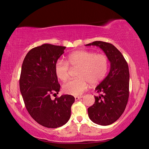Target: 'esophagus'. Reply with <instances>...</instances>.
<instances>
[{
  "mask_svg": "<svg viewBox=\"0 0 149 149\" xmlns=\"http://www.w3.org/2000/svg\"><path fill=\"white\" fill-rule=\"evenodd\" d=\"M81 98H82L81 96V97H75V101H77V100H79L80 99H81Z\"/></svg>",
  "mask_w": 149,
  "mask_h": 149,
  "instance_id": "obj_1",
  "label": "esophagus"
}]
</instances>
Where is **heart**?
Segmentation results:
<instances>
[{"instance_id": "b5f03b06", "label": "heart", "mask_w": 149, "mask_h": 149, "mask_svg": "<svg viewBox=\"0 0 149 149\" xmlns=\"http://www.w3.org/2000/svg\"><path fill=\"white\" fill-rule=\"evenodd\" d=\"M69 64L78 67L77 77L63 86V92L74 96H79L86 90L88 83L96 84L102 81L108 70V60L102 54H95L88 50H77L68 56L67 61L59 59L56 63V76L61 81L69 78Z\"/></svg>"}]
</instances>
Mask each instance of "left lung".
<instances>
[{
    "instance_id": "1",
    "label": "left lung",
    "mask_w": 149,
    "mask_h": 149,
    "mask_svg": "<svg viewBox=\"0 0 149 149\" xmlns=\"http://www.w3.org/2000/svg\"><path fill=\"white\" fill-rule=\"evenodd\" d=\"M99 47L110 62V70L98 85L95 103L88 107L89 118L93 122L108 125L118 120L127 106L129 96V71L127 61L122 53L112 44L95 41L86 46Z\"/></svg>"
}]
</instances>
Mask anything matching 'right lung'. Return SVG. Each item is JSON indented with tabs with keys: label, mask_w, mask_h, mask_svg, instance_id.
<instances>
[{
	"label": "right lung",
	"mask_w": 149,
	"mask_h": 149,
	"mask_svg": "<svg viewBox=\"0 0 149 149\" xmlns=\"http://www.w3.org/2000/svg\"><path fill=\"white\" fill-rule=\"evenodd\" d=\"M65 49L43 44L30 50L22 63L19 83L25 106L31 117L45 127L65 125L70 118L75 101L70 95H63L54 100L50 97L58 94L60 90L55 65Z\"/></svg>",
	"instance_id": "right-lung-1"
}]
</instances>
